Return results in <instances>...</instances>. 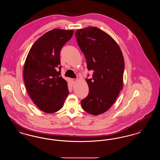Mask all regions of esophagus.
I'll use <instances>...</instances> for the list:
<instances>
[{
	"mask_svg": "<svg viewBox=\"0 0 160 160\" xmlns=\"http://www.w3.org/2000/svg\"><path fill=\"white\" fill-rule=\"evenodd\" d=\"M77 81H78L77 78H73V79H72V82L73 83H77Z\"/></svg>",
	"mask_w": 160,
	"mask_h": 160,
	"instance_id": "34e87169",
	"label": "esophagus"
}]
</instances>
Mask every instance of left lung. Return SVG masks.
I'll list each match as a JSON object with an SVG mask.
<instances>
[{
    "label": "left lung",
    "instance_id": "1",
    "mask_svg": "<svg viewBox=\"0 0 160 160\" xmlns=\"http://www.w3.org/2000/svg\"><path fill=\"white\" fill-rule=\"evenodd\" d=\"M75 36L88 69L93 71L92 78L86 79L89 93L81 105L88 113L100 115L113 105L122 89V53L114 38L95 27L78 29Z\"/></svg>",
    "mask_w": 160,
    "mask_h": 160
}]
</instances>
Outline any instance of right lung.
Returning <instances> with one entry per match:
<instances>
[{
	"label": "right lung",
	"instance_id": "right-lung-1",
	"mask_svg": "<svg viewBox=\"0 0 160 160\" xmlns=\"http://www.w3.org/2000/svg\"><path fill=\"white\" fill-rule=\"evenodd\" d=\"M74 30L55 28L46 32L32 45L26 58L23 77L32 102L46 113L62 108L69 94L68 83L61 76L59 54Z\"/></svg>",
	"mask_w": 160,
	"mask_h": 160
}]
</instances>
